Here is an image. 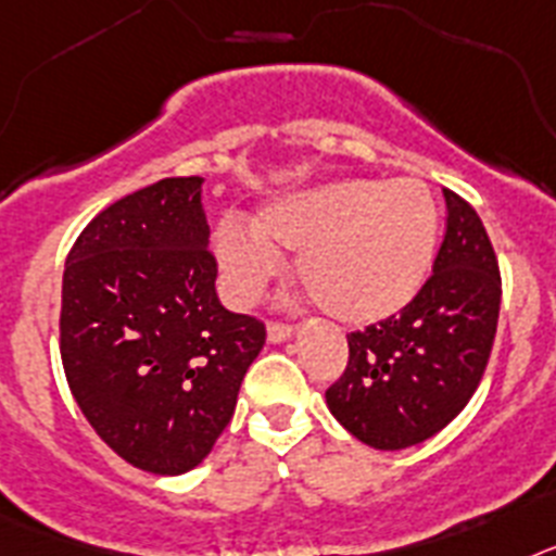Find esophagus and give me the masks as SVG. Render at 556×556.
<instances>
[{
    "label": "esophagus",
    "instance_id": "obj_1",
    "mask_svg": "<svg viewBox=\"0 0 556 556\" xmlns=\"http://www.w3.org/2000/svg\"><path fill=\"white\" fill-rule=\"evenodd\" d=\"M291 336V325H282V321H271V325H268V341H271V344H282V341H288Z\"/></svg>",
    "mask_w": 556,
    "mask_h": 556
}]
</instances>
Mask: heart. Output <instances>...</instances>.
Instances as JSON below:
<instances>
[{
    "label": "heart",
    "instance_id": "b5f03b06",
    "mask_svg": "<svg viewBox=\"0 0 556 556\" xmlns=\"http://www.w3.org/2000/svg\"><path fill=\"white\" fill-rule=\"evenodd\" d=\"M257 226L226 220L218 229L231 296H257L282 265V245L299 254L307 296L346 325H375L403 311L431 274L439 245L437 201L414 178L296 192L265 206Z\"/></svg>",
    "mask_w": 556,
    "mask_h": 556
}]
</instances>
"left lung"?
I'll return each instance as SVG.
<instances>
[{
    "label": "left lung",
    "mask_w": 556,
    "mask_h": 556,
    "mask_svg": "<svg viewBox=\"0 0 556 556\" xmlns=\"http://www.w3.org/2000/svg\"><path fill=\"white\" fill-rule=\"evenodd\" d=\"M447 231L431 279L397 313L350 332V364L327 408L378 451L431 439L462 414L490 361L501 274L486 229L465 198L445 190Z\"/></svg>",
    "instance_id": "left-lung-1"
}]
</instances>
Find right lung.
Wrapping results in <instances>:
<instances>
[{
  "label": "right lung",
  "mask_w": 556,
  "mask_h": 556,
  "mask_svg": "<svg viewBox=\"0 0 556 556\" xmlns=\"http://www.w3.org/2000/svg\"><path fill=\"white\" fill-rule=\"evenodd\" d=\"M204 178H162L103 210L72 245L61 361L111 451L156 476L210 456L265 344L257 318L215 293Z\"/></svg>",
  "instance_id": "1"
}]
</instances>
